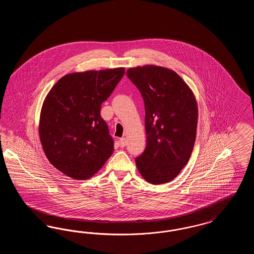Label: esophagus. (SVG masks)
<instances>
[{
	"label": "esophagus",
	"mask_w": 254,
	"mask_h": 254,
	"mask_svg": "<svg viewBox=\"0 0 254 254\" xmlns=\"http://www.w3.org/2000/svg\"><path fill=\"white\" fill-rule=\"evenodd\" d=\"M119 145L121 147H125L127 145V139L125 137H123L119 140Z\"/></svg>",
	"instance_id": "esophagus-1"
}]
</instances>
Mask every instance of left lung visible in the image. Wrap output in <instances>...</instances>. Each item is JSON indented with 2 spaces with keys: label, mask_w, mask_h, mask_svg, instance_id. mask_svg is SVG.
Returning <instances> with one entry per match:
<instances>
[{
  "label": "left lung",
  "mask_w": 254,
  "mask_h": 254,
  "mask_svg": "<svg viewBox=\"0 0 254 254\" xmlns=\"http://www.w3.org/2000/svg\"><path fill=\"white\" fill-rule=\"evenodd\" d=\"M127 75L145 102L146 146L135 159L145 181H172L188 164L193 150L198 107L192 90L171 69L145 64Z\"/></svg>",
  "instance_id": "1"
}]
</instances>
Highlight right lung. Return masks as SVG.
Wrapping results in <instances>:
<instances>
[{
	"instance_id": "add662e5",
	"label": "right lung",
	"mask_w": 254,
	"mask_h": 254,
	"mask_svg": "<svg viewBox=\"0 0 254 254\" xmlns=\"http://www.w3.org/2000/svg\"><path fill=\"white\" fill-rule=\"evenodd\" d=\"M124 74V67L69 73L49 90L39 136L51 165L66 176L86 180L111 156L114 142L100 110Z\"/></svg>"
}]
</instances>
